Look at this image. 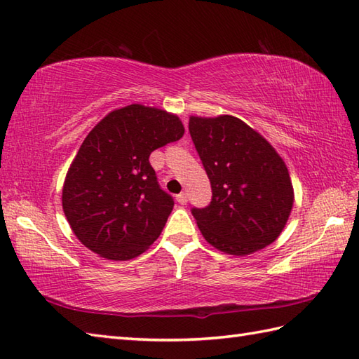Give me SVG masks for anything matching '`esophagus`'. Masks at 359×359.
I'll use <instances>...</instances> for the list:
<instances>
[{"label": "esophagus", "mask_w": 359, "mask_h": 359, "mask_svg": "<svg viewBox=\"0 0 359 359\" xmlns=\"http://www.w3.org/2000/svg\"><path fill=\"white\" fill-rule=\"evenodd\" d=\"M175 199H177V202L180 205H185L188 202V194L187 193H180V194H177V197H175Z\"/></svg>", "instance_id": "esophagus-1"}]
</instances>
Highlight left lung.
<instances>
[{
	"label": "left lung",
	"instance_id": "left-lung-1",
	"mask_svg": "<svg viewBox=\"0 0 359 359\" xmlns=\"http://www.w3.org/2000/svg\"><path fill=\"white\" fill-rule=\"evenodd\" d=\"M189 134L212 189L208 207L193 210L205 241L233 256L270 245L287 225L294 202L278 151L233 116H191Z\"/></svg>",
	"mask_w": 359,
	"mask_h": 359
}]
</instances>
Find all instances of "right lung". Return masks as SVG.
<instances>
[{
  "mask_svg": "<svg viewBox=\"0 0 359 359\" xmlns=\"http://www.w3.org/2000/svg\"><path fill=\"white\" fill-rule=\"evenodd\" d=\"M184 134L175 114L139 103L111 111L90 129L62 194L83 245L100 257L129 261L154 243L174 202L160 189L149 154Z\"/></svg>",
  "mask_w": 359,
  "mask_h": 359,
  "instance_id": "right-lung-1",
  "label": "right lung"
}]
</instances>
